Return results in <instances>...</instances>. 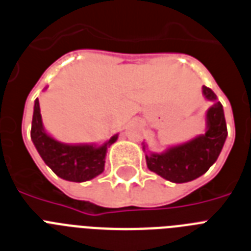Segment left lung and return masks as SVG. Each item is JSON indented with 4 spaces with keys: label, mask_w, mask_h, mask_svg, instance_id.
I'll use <instances>...</instances> for the list:
<instances>
[{
    "label": "left lung",
    "mask_w": 251,
    "mask_h": 251,
    "mask_svg": "<svg viewBox=\"0 0 251 251\" xmlns=\"http://www.w3.org/2000/svg\"><path fill=\"white\" fill-rule=\"evenodd\" d=\"M202 95L211 105L205 113V132L162 152H151L143 142L147 166L151 172L173 183H187L200 178L217 161L227 139L223 105L211 89L202 86Z\"/></svg>",
    "instance_id": "1"
}]
</instances>
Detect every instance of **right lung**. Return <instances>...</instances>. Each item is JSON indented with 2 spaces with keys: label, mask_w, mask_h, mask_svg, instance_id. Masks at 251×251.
I'll list each match as a JSON object with an SVG mask.
<instances>
[{
  "label": "right lung",
  "mask_w": 251,
  "mask_h": 251,
  "mask_svg": "<svg viewBox=\"0 0 251 251\" xmlns=\"http://www.w3.org/2000/svg\"><path fill=\"white\" fill-rule=\"evenodd\" d=\"M48 87H45L46 90ZM119 134L104 143H63L46 131L41 116L40 101L34 100L30 139L44 162L59 178L68 182L82 183L91 180L104 172L108 148L115 143Z\"/></svg>",
  "instance_id": "1"
}]
</instances>
